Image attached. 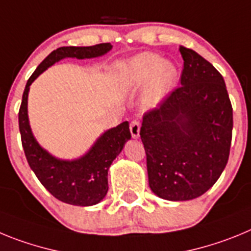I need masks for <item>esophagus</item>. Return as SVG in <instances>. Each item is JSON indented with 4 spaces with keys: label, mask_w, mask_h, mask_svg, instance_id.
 I'll list each match as a JSON object with an SVG mask.
<instances>
[{
    "label": "esophagus",
    "mask_w": 251,
    "mask_h": 251,
    "mask_svg": "<svg viewBox=\"0 0 251 251\" xmlns=\"http://www.w3.org/2000/svg\"><path fill=\"white\" fill-rule=\"evenodd\" d=\"M129 129H130V134H132L133 138H137V137H139V130H141V123H139V121L134 119V121L130 122Z\"/></svg>",
    "instance_id": "34e87169"
}]
</instances>
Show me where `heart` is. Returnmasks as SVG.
<instances>
[{"instance_id":"heart-1","label":"heart","mask_w":251,"mask_h":251,"mask_svg":"<svg viewBox=\"0 0 251 251\" xmlns=\"http://www.w3.org/2000/svg\"><path fill=\"white\" fill-rule=\"evenodd\" d=\"M178 70L153 52H142L118 65V83L124 90H137L147 84L145 104L156 106L172 92L177 83Z\"/></svg>"}]
</instances>
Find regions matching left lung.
<instances>
[{
	"mask_svg": "<svg viewBox=\"0 0 251 251\" xmlns=\"http://www.w3.org/2000/svg\"><path fill=\"white\" fill-rule=\"evenodd\" d=\"M181 85L143 115L150 187L161 199L192 200L212 187L230 154L232 106L223 75L179 46Z\"/></svg>",
	"mask_w": 251,
	"mask_h": 251,
	"instance_id": "8db88e82",
	"label": "left lung"
}]
</instances>
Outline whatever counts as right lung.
Returning a JSON list of instances; mask_svg holds the SVG:
<instances>
[{
	"label": "right lung",
	"instance_id": "add662e5",
	"mask_svg": "<svg viewBox=\"0 0 251 251\" xmlns=\"http://www.w3.org/2000/svg\"><path fill=\"white\" fill-rule=\"evenodd\" d=\"M112 49L109 43L93 46H63L54 50L40 64L27 80L19 110V127L22 147L31 170L44 187L57 200L76 206L100 202L108 192V170L130 138L129 124L123 122L106 130L92 150L76 161H60L50 156L35 141L27 118V95L31 83L49 66L64 57L90 59L101 56Z\"/></svg>",
	"mask_w": 251,
	"mask_h": 251
}]
</instances>
